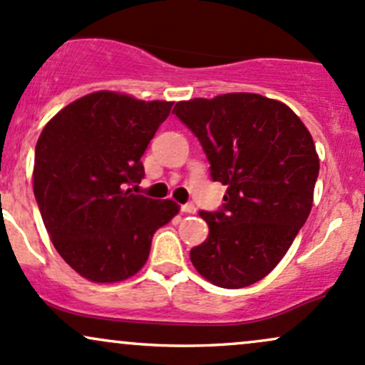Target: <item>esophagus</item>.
<instances>
[{
  "label": "esophagus",
  "instance_id": "34e87169",
  "mask_svg": "<svg viewBox=\"0 0 365 365\" xmlns=\"http://www.w3.org/2000/svg\"><path fill=\"white\" fill-rule=\"evenodd\" d=\"M181 212L182 214H195L196 207L193 203H184V205H181Z\"/></svg>",
  "mask_w": 365,
  "mask_h": 365
}]
</instances>
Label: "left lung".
<instances>
[{
	"instance_id": "left-lung-1",
	"label": "left lung",
	"mask_w": 365,
	"mask_h": 365,
	"mask_svg": "<svg viewBox=\"0 0 365 365\" xmlns=\"http://www.w3.org/2000/svg\"><path fill=\"white\" fill-rule=\"evenodd\" d=\"M198 138L214 181L227 186L215 212H200L208 237L191 248L207 281L237 289L267 276L304 227L314 202L319 157L289 106L255 93L175 103Z\"/></svg>"
}]
</instances>
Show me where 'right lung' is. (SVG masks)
I'll list each match as a JSON object with an SVG mask.
<instances>
[{
    "mask_svg": "<svg viewBox=\"0 0 365 365\" xmlns=\"http://www.w3.org/2000/svg\"><path fill=\"white\" fill-rule=\"evenodd\" d=\"M170 101L98 91L67 105L36 145L34 196L53 247L77 274L117 282L146 264L151 237L179 212L133 187Z\"/></svg>",
    "mask_w": 365,
    "mask_h": 365,
    "instance_id": "add662e5",
    "label": "right lung"
}]
</instances>
